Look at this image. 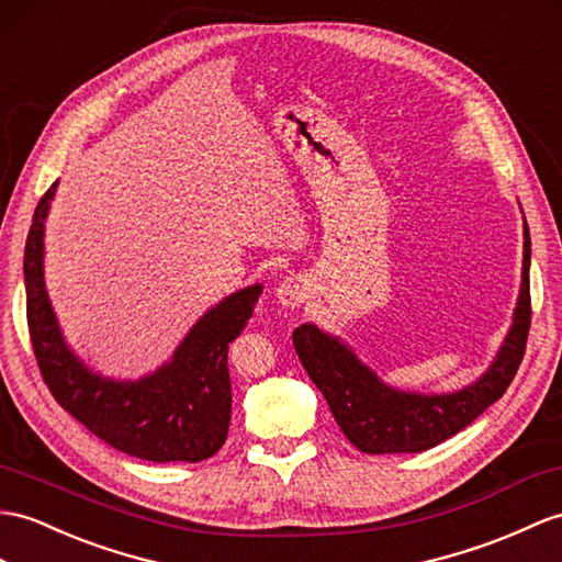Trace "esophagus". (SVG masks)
<instances>
[{
  "label": "esophagus",
  "mask_w": 562,
  "mask_h": 562,
  "mask_svg": "<svg viewBox=\"0 0 562 562\" xmlns=\"http://www.w3.org/2000/svg\"><path fill=\"white\" fill-rule=\"evenodd\" d=\"M310 285L303 277H285L279 289H277V297L283 307H300L307 300Z\"/></svg>",
  "instance_id": "1"
}]
</instances>
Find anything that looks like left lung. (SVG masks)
<instances>
[{
  "mask_svg": "<svg viewBox=\"0 0 562 562\" xmlns=\"http://www.w3.org/2000/svg\"><path fill=\"white\" fill-rule=\"evenodd\" d=\"M529 262L531 240L525 222L522 283L510 331L486 372L460 391L415 393L393 389L338 336L326 334L314 324L295 328L293 346L297 358L314 386L324 393L338 427L355 448L369 456L422 453L462 431L501 398L515 379L527 346L531 322Z\"/></svg>",
  "mask_w": 562,
  "mask_h": 562,
  "instance_id": "8db88e82",
  "label": "left lung"
}]
</instances>
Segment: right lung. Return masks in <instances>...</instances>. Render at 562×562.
<instances>
[{"mask_svg": "<svg viewBox=\"0 0 562 562\" xmlns=\"http://www.w3.org/2000/svg\"><path fill=\"white\" fill-rule=\"evenodd\" d=\"M57 183L37 202L23 255L35 360L57 403L104 443L149 462H200L231 424L228 344L252 317L262 283L226 295L193 324L171 360L140 379L94 372L66 344L45 285V222Z\"/></svg>", "mask_w": 562, "mask_h": 562, "instance_id": "right-lung-1", "label": "right lung"}]
</instances>
